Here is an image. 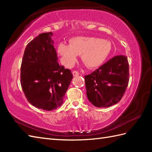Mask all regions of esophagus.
I'll return each instance as SVG.
<instances>
[{
	"instance_id": "1",
	"label": "esophagus",
	"mask_w": 152,
	"mask_h": 152,
	"mask_svg": "<svg viewBox=\"0 0 152 152\" xmlns=\"http://www.w3.org/2000/svg\"><path fill=\"white\" fill-rule=\"evenodd\" d=\"M72 74H73L74 76H77L79 75V72L76 70H74L72 72Z\"/></svg>"
}]
</instances>
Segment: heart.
I'll list each match as a JSON object with an SVG mask.
<instances>
[{
	"label": "heart",
	"instance_id": "1",
	"mask_svg": "<svg viewBox=\"0 0 152 152\" xmlns=\"http://www.w3.org/2000/svg\"><path fill=\"white\" fill-rule=\"evenodd\" d=\"M69 44L60 42L57 53L64 66H72L81 56L83 63L89 69H95L104 63L112 50L110 41L91 37H76L70 38Z\"/></svg>",
	"mask_w": 152,
	"mask_h": 152
}]
</instances>
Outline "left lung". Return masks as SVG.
<instances>
[{"mask_svg":"<svg viewBox=\"0 0 152 152\" xmlns=\"http://www.w3.org/2000/svg\"><path fill=\"white\" fill-rule=\"evenodd\" d=\"M84 78L87 96L92 104L98 108L114 105L120 101L127 88V57L123 55L112 57Z\"/></svg>","mask_w":152,"mask_h":152,"instance_id":"obj_1","label":"left lung"}]
</instances>
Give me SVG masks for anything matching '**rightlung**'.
Segmentation results:
<instances>
[{
  "instance_id": "obj_1",
  "label": "right lung",
  "mask_w": 152,
  "mask_h": 152,
  "mask_svg": "<svg viewBox=\"0 0 152 152\" xmlns=\"http://www.w3.org/2000/svg\"><path fill=\"white\" fill-rule=\"evenodd\" d=\"M53 33H44L25 48L21 65V86L28 102L46 111L62 105L73 76L57 62L51 40Z\"/></svg>"
}]
</instances>
